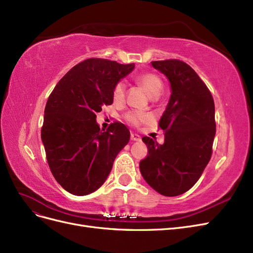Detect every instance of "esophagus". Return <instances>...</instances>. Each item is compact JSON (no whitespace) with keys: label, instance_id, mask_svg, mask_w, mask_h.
Returning a JSON list of instances; mask_svg holds the SVG:
<instances>
[{"label":"esophagus","instance_id":"obj_1","mask_svg":"<svg viewBox=\"0 0 253 253\" xmlns=\"http://www.w3.org/2000/svg\"><path fill=\"white\" fill-rule=\"evenodd\" d=\"M130 138H131V141H135V142L141 141V136L136 134V133H131V135H130Z\"/></svg>","mask_w":253,"mask_h":253}]
</instances>
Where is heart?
<instances>
[{
  "label": "heart",
  "mask_w": 253,
  "mask_h": 253,
  "mask_svg": "<svg viewBox=\"0 0 253 253\" xmlns=\"http://www.w3.org/2000/svg\"><path fill=\"white\" fill-rule=\"evenodd\" d=\"M135 82L144 88V90L149 94L150 97H158L163 91V82L162 80L154 73L146 72L138 75L135 78ZM125 95V84L123 82L118 83L115 88H113V101L121 102L123 101ZM127 122L132 125H138L141 122H145L149 119L146 113L137 112V111H130L125 116Z\"/></svg>",
  "instance_id": "b5f03b06"
}]
</instances>
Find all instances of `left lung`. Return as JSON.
<instances>
[{
    "label": "left lung",
    "mask_w": 253,
    "mask_h": 253,
    "mask_svg": "<svg viewBox=\"0 0 253 253\" xmlns=\"http://www.w3.org/2000/svg\"><path fill=\"white\" fill-rule=\"evenodd\" d=\"M166 76L171 94L160 120L164 144L148 136V156L140 162L147 184L165 197H176L198 182L210 161L215 135L214 102L209 89L188 64L180 60L151 62Z\"/></svg>",
    "instance_id": "left-lung-1"
}]
</instances>
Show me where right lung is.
Here are the masks:
<instances>
[{"instance_id":"1","label":"right lung","mask_w":253,"mask_h":253,"mask_svg":"<svg viewBox=\"0 0 253 253\" xmlns=\"http://www.w3.org/2000/svg\"><path fill=\"white\" fill-rule=\"evenodd\" d=\"M133 69L134 64L88 59L72 67L48 97L41 137L51 173L73 195L99 189L129 142L124 124L101 130L95 113L112 104L113 88Z\"/></svg>"}]
</instances>
